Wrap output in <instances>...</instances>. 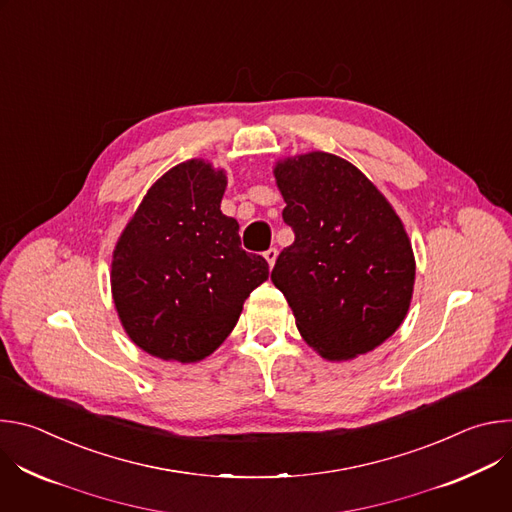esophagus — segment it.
Returning a JSON list of instances; mask_svg holds the SVG:
<instances>
[{
    "instance_id": "1",
    "label": "esophagus",
    "mask_w": 512,
    "mask_h": 512,
    "mask_svg": "<svg viewBox=\"0 0 512 512\" xmlns=\"http://www.w3.org/2000/svg\"><path fill=\"white\" fill-rule=\"evenodd\" d=\"M263 257L267 259L269 267H273V265H275V259H277V249H275V247H269V249L263 253Z\"/></svg>"
}]
</instances>
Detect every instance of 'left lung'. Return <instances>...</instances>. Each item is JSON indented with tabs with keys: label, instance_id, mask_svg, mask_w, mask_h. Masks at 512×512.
<instances>
[{
	"label": "left lung",
	"instance_id": "1",
	"mask_svg": "<svg viewBox=\"0 0 512 512\" xmlns=\"http://www.w3.org/2000/svg\"><path fill=\"white\" fill-rule=\"evenodd\" d=\"M296 239L271 271L302 338L330 362L381 346L403 324L415 255L399 214L356 166L326 152L275 162Z\"/></svg>",
	"mask_w": 512,
	"mask_h": 512
}]
</instances>
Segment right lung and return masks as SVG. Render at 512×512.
<instances>
[{
  "label": "right lung",
  "instance_id": "obj_1",
  "mask_svg": "<svg viewBox=\"0 0 512 512\" xmlns=\"http://www.w3.org/2000/svg\"><path fill=\"white\" fill-rule=\"evenodd\" d=\"M225 190L223 168L182 162L152 184L115 243L119 322L156 358L188 364L210 356L269 277L267 261L241 249L239 223L223 214Z\"/></svg>",
  "mask_w": 512,
  "mask_h": 512
}]
</instances>
